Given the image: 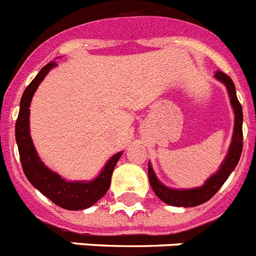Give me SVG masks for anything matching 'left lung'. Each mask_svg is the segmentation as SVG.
Returning <instances> with one entry per match:
<instances>
[{"mask_svg": "<svg viewBox=\"0 0 256 256\" xmlns=\"http://www.w3.org/2000/svg\"><path fill=\"white\" fill-rule=\"evenodd\" d=\"M214 76H216V79L220 80V82H223L226 85V88L228 90L230 100H231L232 108H234V135H232V142L231 145H230L228 153L226 156V160L220 164L217 174H214L213 176H210V178L206 180L204 185L200 186V188H185V190H177V188H171L163 185L160 180L156 178L150 163H148L149 182H150L154 194L160 198L162 202H164L166 204H170V206L191 208V206H200V204H204L206 202H208L222 188L223 184L226 182V180L228 178L230 174H232V171L236 168L237 163L240 160L244 142L242 107H241L240 102L237 100L236 89H234V84L231 78L227 74L222 72V71H217Z\"/></svg>", "mask_w": 256, "mask_h": 256, "instance_id": "obj_1", "label": "left lung"}]
</instances>
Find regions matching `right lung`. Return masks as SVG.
I'll list each match as a JSON object with an SVG mask.
<instances>
[{
  "label": "right lung",
  "instance_id": "1",
  "mask_svg": "<svg viewBox=\"0 0 256 256\" xmlns=\"http://www.w3.org/2000/svg\"><path fill=\"white\" fill-rule=\"evenodd\" d=\"M56 65L54 61L47 64L22 93L19 116L15 125L16 144L19 148L22 171L29 182L56 206L68 210H82L94 206L100 198L104 196L111 185L112 172L120 156H122V152L114 154L98 177L92 181H66L56 172L46 167L44 163L40 160L29 134V107L39 84L50 72V68H54Z\"/></svg>",
  "mask_w": 256,
  "mask_h": 256
}]
</instances>
